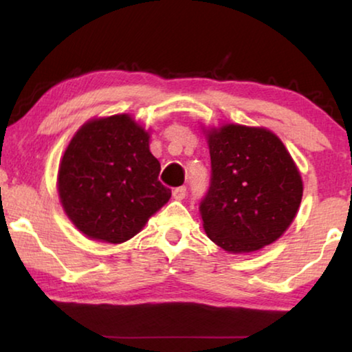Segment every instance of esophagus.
Returning a JSON list of instances; mask_svg holds the SVG:
<instances>
[{"label": "esophagus", "mask_w": 352, "mask_h": 352, "mask_svg": "<svg viewBox=\"0 0 352 352\" xmlns=\"http://www.w3.org/2000/svg\"><path fill=\"white\" fill-rule=\"evenodd\" d=\"M172 195H174V199L177 200H183L186 197V186H178L174 190H172Z\"/></svg>", "instance_id": "34e87169"}]
</instances>
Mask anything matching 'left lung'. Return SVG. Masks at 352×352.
I'll return each mask as SVG.
<instances>
[{"label":"left lung","mask_w":352,"mask_h":352,"mask_svg":"<svg viewBox=\"0 0 352 352\" xmlns=\"http://www.w3.org/2000/svg\"><path fill=\"white\" fill-rule=\"evenodd\" d=\"M206 136L211 180L199 210L208 237L230 253L275 242L294 222L302 197L287 148L262 127L225 124Z\"/></svg>","instance_id":"obj_1"}]
</instances>
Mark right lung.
<instances>
[{
  "label": "right lung",
  "instance_id": "add662e5",
  "mask_svg": "<svg viewBox=\"0 0 352 352\" xmlns=\"http://www.w3.org/2000/svg\"><path fill=\"white\" fill-rule=\"evenodd\" d=\"M148 133L129 115L88 121L77 130L58 168V197L71 222L96 241L132 239L170 199L158 180Z\"/></svg>",
  "mask_w": 352,
  "mask_h": 352
}]
</instances>
